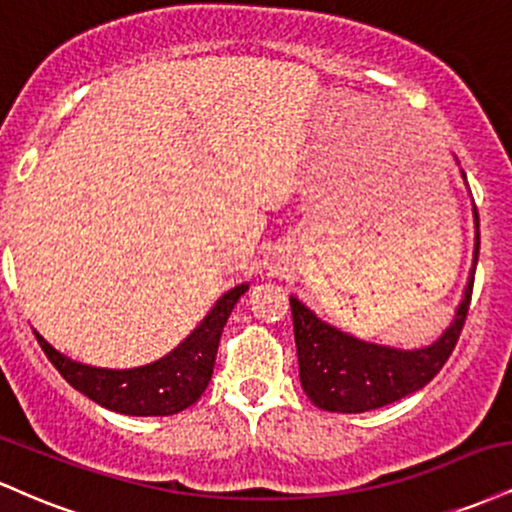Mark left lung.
Instances as JSON below:
<instances>
[{
  "instance_id": "left-lung-1",
  "label": "left lung",
  "mask_w": 512,
  "mask_h": 512,
  "mask_svg": "<svg viewBox=\"0 0 512 512\" xmlns=\"http://www.w3.org/2000/svg\"><path fill=\"white\" fill-rule=\"evenodd\" d=\"M474 226H477L474 262L462 301L457 305L448 330L424 349L404 351L363 342V339L327 325L296 296H291L298 375H301L303 392L315 407L339 411V414H361V411L380 409L385 404L397 402L436 378L460 339L469 301H472L474 272H477L479 260L477 207H474Z\"/></svg>"
}]
</instances>
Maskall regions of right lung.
<instances>
[{"label":"right lung","instance_id":"1","mask_svg":"<svg viewBox=\"0 0 512 512\" xmlns=\"http://www.w3.org/2000/svg\"><path fill=\"white\" fill-rule=\"evenodd\" d=\"M245 291H248V284H240L223 293L211 313L202 320V325L178 349L170 351L161 361L142 368L113 370L84 366V363L60 354L40 334L35 337L52 366L60 370L62 378L101 407L129 416H170L195 404L207 390L211 373H214L223 325Z\"/></svg>","mask_w":512,"mask_h":512}]
</instances>
